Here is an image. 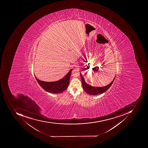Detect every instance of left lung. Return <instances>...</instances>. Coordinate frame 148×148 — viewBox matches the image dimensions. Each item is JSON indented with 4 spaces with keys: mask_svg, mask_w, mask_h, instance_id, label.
I'll return each mask as SVG.
<instances>
[{
    "mask_svg": "<svg viewBox=\"0 0 148 148\" xmlns=\"http://www.w3.org/2000/svg\"><path fill=\"white\" fill-rule=\"evenodd\" d=\"M80 76H81V81H82V86L83 88L84 89V91L87 93L89 94L90 95H96L97 94H100L106 92L107 90L109 89V88L111 86L112 84L113 83V81L115 79L116 76L114 78L112 82L107 86L102 87H96L93 86H90L89 84H87L85 82L84 78L82 76L81 74L80 73Z\"/></svg>",
    "mask_w": 148,
    "mask_h": 148,
    "instance_id": "1",
    "label": "left lung"
}]
</instances>
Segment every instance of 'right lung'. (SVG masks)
<instances>
[{"label": "right lung", "instance_id": "add662e5", "mask_svg": "<svg viewBox=\"0 0 148 148\" xmlns=\"http://www.w3.org/2000/svg\"><path fill=\"white\" fill-rule=\"evenodd\" d=\"M72 70L71 69L63 79L55 82H47L41 81L35 76L38 84L44 90L48 92L59 93H62L63 91L67 89L69 84L70 78Z\"/></svg>", "mask_w": 148, "mask_h": 148}]
</instances>
